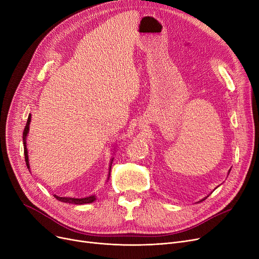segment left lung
I'll return each instance as SVG.
<instances>
[{"mask_svg": "<svg viewBox=\"0 0 259 259\" xmlns=\"http://www.w3.org/2000/svg\"><path fill=\"white\" fill-rule=\"evenodd\" d=\"M229 173H230V171H229ZM207 197H208V196H207ZM207 197H205V198H203V199H202V200H205V199H206V198H207Z\"/></svg>", "mask_w": 259, "mask_h": 259, "instance_id": "8db88e82", "label": "left lung"}]
</instances>
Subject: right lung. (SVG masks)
<instances>
[{"label": "right lung", "instance_id": "add662e5", "mask_svg": "<svg viewBox=\"0 0 259 259\" xmlns=\"http://www.w3.org/2000/svg\"><path fill=\"white\" fill-rule=\"evenodd\" d=\"M30 121H31V114L28 115V119H27L26 122V126L24 128V132H23V144H24V155H25V161H26V165L27 168L30 169L29 166V160H28V150H27V145H26V139H27V135H28L29 132V125H30ZM112 161H113V157L110 160V165H109V175H108V179L109 176H110V171H111V165H112ZM56 197L58 200L63 201V202H68V203H74V205H84V203H91L93 202L97 197L95 195H91L88 197H84V198H74V197H60L58 195L54 194L53 195Z\"/></svg>", "mask_w": 259, "mask_h": 259}]
</instances>
